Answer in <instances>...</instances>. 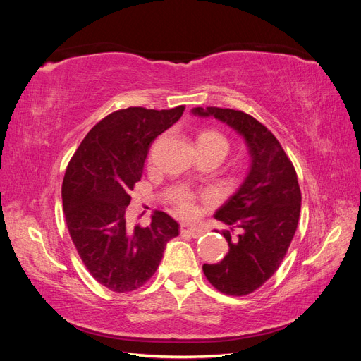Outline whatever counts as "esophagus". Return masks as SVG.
Masks as SVG:
<instances>
[{
    "label": "esophagus",
    "instance_id": "obj_1",
    "mask_svg": "<svg viewBox=\"0 0 361 361\" xmlns=\"http://www.w3.org/2000/svg\"><path fill=\"white\" fill-rule=\"evenodd\" d=\"M180 233H182V235H190V236H192V238H200V236L203 235V231H202V228H199L197 226L183 223V224L180 226Z\"/></svg>",
    "mask_w": 361,
    "mask_h": 361
}]
</instances>
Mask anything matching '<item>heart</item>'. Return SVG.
Masks as SVG:
<instances>
[{
	"instance_id": "b5f03b06",
	"label": "heart",
	"mask_w": 361,
	"mask_h": 361,
	"mask_svg": "<svg viewBox=\"0 0 361 361\" xmlns=\"http://www.w3.org/2000/svg\"><path fill=\"white\" fill-rule=\"evenodd\" d=\"M197 149L199 154H214L224 158L228 152V140L220 133V130L207 128L203 129L197 135ZM173 204L176 207L178 214L183 216H191L195 214V202L190 192H182L173 199Z\"/></svg>"
}]
</instances>
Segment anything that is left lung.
<instances>
[{
    "label": "left lung",
    "mask_w": 361,
    "mask_h": 361,
    "mask_svg": "<svg viewBox=\"0 0 361 361\" xmlns=\"http://www.w3.org/2000/svg\"><path fill=\"white\" fill-rule=\"evenodd\" d=\"M192 114L221 120L243 135L251 166L239 190L215 212L231 231L223 232L228 253L214 265H203L211 285L243 297L259 289L279 269L298 226L301 191L297 171L271 130L255 117L231 108H192Z\"/></svg>",
    "instance_id": "1"
}]
</instances>
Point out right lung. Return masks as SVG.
Segmentation results:
<instances>
[{
    "label": "right lung",
    "instance_id": "1",
    "mask_svg": "<svg viewBox=\"0 0 361 361\" xmlns=\"http://www.w3.org/2000/svg\"><path fill=\"white\" fill-rule=\"evenodd\" d=\"M185 110L129 106L104 117L76 149L64 173L61 197L72 243L96 281L130 292L155 274L166 244L179 235L170 215L155 211L147 227L125 218L154 140Z\"/></svg>",
    "mask_w": 361,
    "mask_h": 361
}]
</instances>
